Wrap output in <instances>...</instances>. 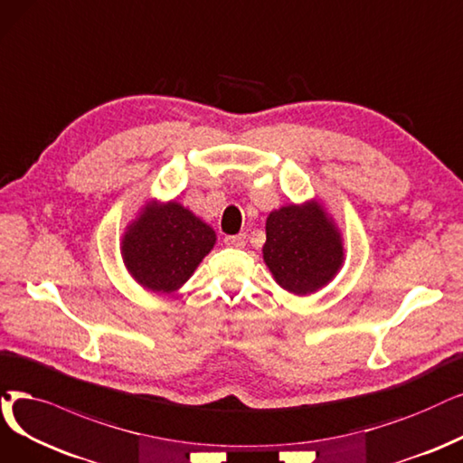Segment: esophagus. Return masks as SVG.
<instances>
[{
  "instance_id": "1",
  "label": "esophagus",
  "mask_w": 463,
  "mask_h": 463,
  "mask_svg": "<svg viewBox=\"0 0 463 463\" xmlns=\"http://www.w3.org/2000/svg\"><path fill=\"white\" fill-rule=\"evenodd\" d=\"M224 243L226 245H230V247H245L247 245V235L245 233H237V235H228L226 239H224Z\"/></svg>"
}]
</instances>
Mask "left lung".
Wrapping results in <instances>:
<instances>
[{"label":"left lung","mask_w":463,"mask_h":463,"mask_svg":"<svg viewBox=\"0 0 463 463\" xmlns=\"http://www.w3.org/2000/svg\"><path fill=\"white\" fill-rule=\"evenodd\" d=\"M344 252L342 232L321 199L288 203L268 214L262 258L287 292L307 296L326 287L342 269Z\"/></svg>","instance_id":"obj_1"}]
</instances>
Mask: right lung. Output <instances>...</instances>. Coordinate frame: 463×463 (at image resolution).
I'll return each instance as SVG.
<instances>
[{"instance_id": "1", "label": "right lung", "mask_w": 463, "mask_h": 463, "mask_svg": "<svg viewBox=\"0 0 463 463\" xmlns=\"http://www.w3.org/2000/svg\"><path fill=\"white\" fill-rule=\"evenodd\" d=\"M216 243L214 230L176 199H147L121 235L128 275L147 292L184 287Z\"/></svg>"}]
</instances>
